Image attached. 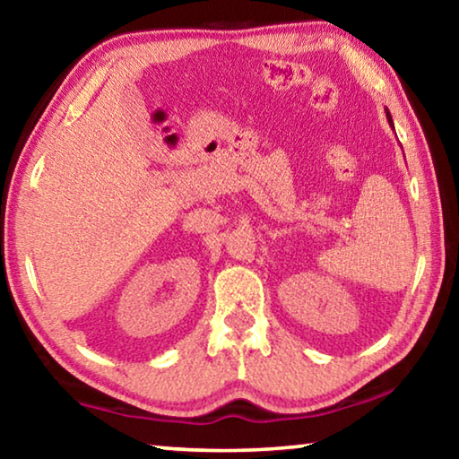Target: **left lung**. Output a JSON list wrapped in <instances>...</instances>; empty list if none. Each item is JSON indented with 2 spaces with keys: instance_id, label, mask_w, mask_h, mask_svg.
Returning <instances> with one entry per match:
<instances>
[{
  "instance_id": "left-lung-1",
  "label": "left lung",
  "mask_w": 459,
  "mask_h": 459,
  "mask_svg": "<svg viewBox=\"0 0 459 459\" xmlns=\"http://www.w3.org/2000/svg\"><path fill=\"white\" fill-rule=\"evenodd\" d=\"M386 121L391 123V127H393V117H391V113H388V111H386Z\"/></svg>"
}]
</instances>
